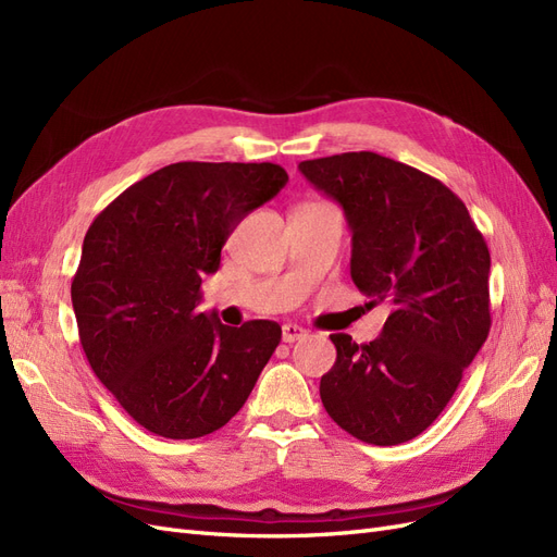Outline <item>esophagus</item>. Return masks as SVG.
Masks as SVG:
<instances>
[{
	"label": "esophagus",
	"mask_w": 557,
	"mask_h": 557,
	"mask_svg": "<svg viewBox=\"0 0 557 557\" xmlns=\"http://www.w3.org/2000/svg\"><path fill=\"white\" fill-rule=\"evenodd\" d=\"M307 336V330L305 327H299V325H295V323H285L283 325V342L285 344H295V342H299V339H305Z\"/></svg>",
	"instance_id": "1"
}]
</instances>
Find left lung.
Listing matches in <instances>:
<instances>
[{"label":"left lung","mask_w":557,"mask_h":557,"mask_svg":"<svg viewBox=\"0 0 557 557\" xmlns=\"http://www.w3.org/2000/svg\"><path fill=\"white\" fill-rule=\"evenodd\" d=\"M352 232L350 276L369 305L391 307L369 344L330 334L336 362L320 399L360 442L395 446L425 432L491 332V252L462 199L379 153L299 162Z\"/></svg>","instance_id":"8db88e82"}]
</instances>
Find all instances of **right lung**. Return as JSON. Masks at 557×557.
<instances>
[{
	"instance_id": "right-lung-1",
	"label": "right lung",
	"mask_w": 557,
	"mask_h": 557,
	"mask_svg": "<svg viewBox=\"0 0 557 557\" xmlns=\"http://www.w3.org/2000/svg\"><path fill=\"white\" fill-rule=\"evenodd\" d=\"M288 174L272 162H176L137 181L83 239L72 305L97 379L148 432L197 440L248 399L281 342L274 320L199 313L201 278Z\"/></svg>"
}]
</instances>
